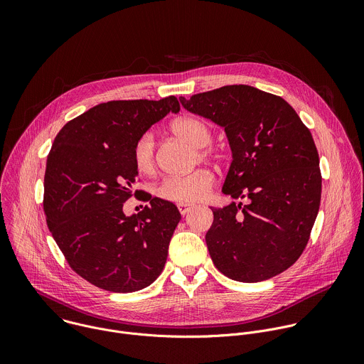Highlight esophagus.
<instances>
[{"label":"esophagus","instance_id":"esophagus-1","mask_svg":"<svg viewBox=\"0 0 364 364\" xmlns=\"http://www.w3.org/2000/svg\"><path fill=\"white\" fill-rule=\"evenodd\" d=\"M177 207H178V210H180L181 215H187L188 212H191V210L194 209V204H190V203H178Z\"/></svg>","mask_w":364,"mask_h":364}]
</instances>
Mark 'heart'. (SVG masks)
Here are the masks:
<instances>
[{
  "label": "heart",
  "mask_w": 364,
  "mask_h": 364,
  "mask_svg": "<svg viewBox=\"0 0 364 364\" xmlns=\"http://www.w3.org/2000/svg\"><path fill=\"white\" fill-rule=\"evenodd\" d=\"M173 132L186 139L196 148L207 146L212 142L213 134L204 121L193 117L180 118L171 125ZM155 144L151 132L142 134L134 144L132 160L141 174H149L155 168ZM204 154V151H201ZM213 184V174L207 168H198L184 176H171L164 178L157 187V194L170 201L194 203L201 200Z\"/></svg>",
  "instance_id": "obj_1"
}]
</instances>
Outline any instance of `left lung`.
<instances>
[{"label":"left lung","mask_w":364,"mask_h":364,"mask_svg":"<svg viewBox=\"0 0 364 364\" xmlns=\"http://www.w3.org/2000/svg\"><path fill=\"white\" fill-rule=\"evenodd\" d=\"M191 114L225 128L232 163L222 193L233 198L212 209L205 243L216 268L239 282H259L301 256L318 215L321 173L309 129L281 96L247 85L178 97Z\"/></svg>","instance_id":"1"}]
</instances>
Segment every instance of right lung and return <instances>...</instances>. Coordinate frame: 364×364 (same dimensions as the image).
<instances>
[{
	"label": "right lung",
	"instance_id": "add662e5",
	"mask_svg": "<svg viewBox=\"0 0 364 364\" xmlns=\"http://www.w3.org/2000/svg\"><path fill=\"white\" fill-rule=\"evenodd\" d=\"M176 96L111 100L68 122L47 155L44 213L48 230L72 269L112 292H134L161 274L171 236L181 220L177 205L159 197L127 216L138 170L135 141L170 112Z\"/></svg>",
	"mask_w": 364,
	"mask_h": 364
}]
</instances>
